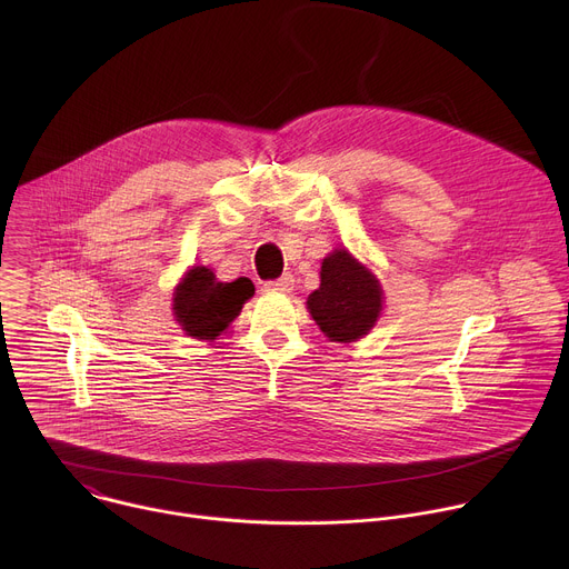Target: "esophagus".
<instances>
[{
    "label": "esophagus",
    "mask_w": 569,
    "mask_h": 569,
    "mask_svg": "<svg viewBox=\"0 0 569 569\" xmlns=\"http://www.w3.org/2000/svg\"><path fill=\"white\" fill-rule=\"evenodd\" d=\"M292 286H295V279L290 274H283V277H279L274 281H266L263 288L270 290V292H290Z\"/></svg>",
    "instance_id": "esophagus-1"
}]
</instances>
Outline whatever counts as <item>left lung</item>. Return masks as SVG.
I'll list each match as a JSON object with an SVG mask.
<instances>
[{"label": "left lung", "mask_w": 569, "mask_h": 569, "mask_svg": "<svg viewBox=\"0 0 569 569\" xmlns=\"http://www.w3.org/2000/svg\"><path fill=\"white\" fill-rule=\"evenodd\" d=\"M319 288L308 295V310L331 342H356L367 336L382 310V288L371 270L347 250L321 261Z\"/></svg>", "instance_id": "obj_1"}]
</instances>
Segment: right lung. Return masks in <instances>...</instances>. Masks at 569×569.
Instances as JSON below:
<instances>
[{
  "label": "right lung",
  "mask_w": 569,
  "mask_h": 569,
  "mask_svg": "<svg viewBox=\"0 0 569 569\" xmlns=\"http://www.w3.org/2000/svg\"><path fill=\"white\" fill-rule=\"evenodd\" d=\"M254 295V283L238 277L222 283L204 266H193L173 292V315L187 336L196 340H216L240 315L242 303Z\"/></svg>",
  "instance_id": "add662e5"
}]
</instances>
